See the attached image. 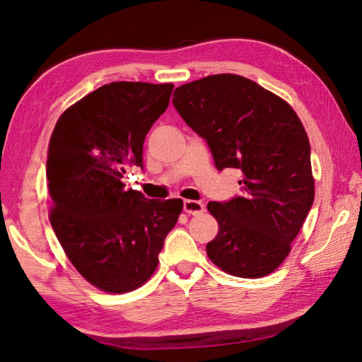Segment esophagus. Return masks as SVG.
<instances>
[{
    "label": "esophagus",
    "mask_w": 362,
    "mask_h": 362,
    "mask_svg": "<svg viewBox=\"0 0 362 362\" xmlns=\"http://www.w3.org/2000/svg\"><path fill=\"white\" fill-rule=\"evenodd\" d=\"M183 210L189 215H198L204 212V204L194 199H185L183 201Z\"/></svg>",
    "instance_id": "34e87169"
}]
</instances>
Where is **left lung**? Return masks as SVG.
<instances>
[{"label":"left lung","instance_id":"left-lung-1","mask_svg":"<svg viewBox=\"0 0 362 362\" xmlns=\"http://www.w3.org/2000/svg\"><path fill=\"white\" fill-rule=\"evenodd\" d=\"M177 112L212 152L215 166L239 169L242 194L209 202L218 234L214 264L242 279L274 272L310 210V144L293 107L250 78L215 74L174 91Z\"/></svg>","mask_w":362,"mask_h":362}]
</instances>
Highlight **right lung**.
I'll return each instance as SVG.
<instances>
[{"label": "right lung", "instance_id": "right-lung-1", "mask_svg": "<svg viewBox=\"0 0 362 362\" xmlns=\"http://www.w3.org/2000/svg\"><path fill=\"white\" fill-rule=\"evenodd\" d=\"M173 88L103 85L64 110L50 137V225L78 274L106 293L133 291L152 277L182 212V199H147L122 182L127 169L144 168V141Z\"/></svg>", "mask_w": 362, "mask_h": 362}]
</instances>
